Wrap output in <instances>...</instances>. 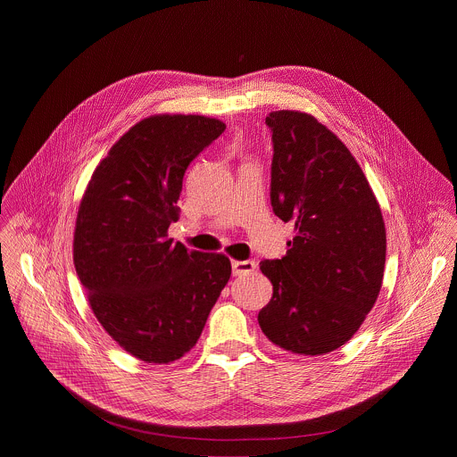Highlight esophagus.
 Here are the masks:
<instances>
[{
	"instance_id": "obj_1",
	"label": "esophagus",
	"mask_w": 457,
	"mask_h": 457,
	"mask_svg": "<svg viewBox=\"0 0 457 457\" xmlns=\"http://www.w3.org/2000/svg\"><path fill=\"white\" fill-rule=\"evenodd\" d=\"M256 264L253 260H233L231 262V270L235 277H242V275H249L251 271H254Z\"/></svg>"
}]
</instances>
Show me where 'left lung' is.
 Listing matches in <instances>:
<instances>
[{
    "mask_svg": "<svg viewBox=\"0 0 457 457\" xmlns=\"http://www.w3.org/2000/svg\"><path fill=\"white\" fill-rule=\"evenodd\" d=\"M271 129V206L295 222L286 256L260 262L273 298L258 312L278 347L318 356L360 329L381 289L386 237L379 204L347 146L312 115L278 110Z\"/></svg>",
    "mask_w": 457,
    "mask_h": 457,
    "instance_id": "1",
    "label": "left lung"
}]
</instances>
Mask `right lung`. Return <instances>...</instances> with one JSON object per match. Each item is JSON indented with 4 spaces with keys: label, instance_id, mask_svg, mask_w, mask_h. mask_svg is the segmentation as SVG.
<instances>
[{
    "label": "right lung",
    "instance_id": "right-lung-1",
    "mask_svg": "<svg viewBox=\"0 0 457 457\" xmlns=\"http://www.w3.org/2000/svg\"><path fill=\"white\" fill-rule=\"evenodd\" d=\"M226 124L204 115L143 119L96 168L79 206L74 264L104 331L146 363L197 344L231 277L229 258L168 238L182 179Z\"/></svg>",
    "mask_w": 457,
    "mask_h": 457
}]
</instances>
